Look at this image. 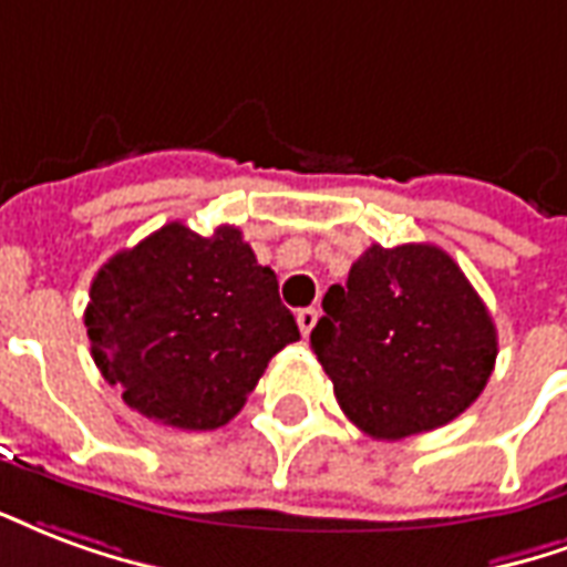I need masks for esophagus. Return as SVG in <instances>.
I'll return each mask as SVG.
<instances>
[{
  "mask_svg": "<svg viewBox=\"0 0 567 567\" xmlns=\"http://www.w3.org/2000/svg\"><path fill=\"white\" fill-rule=\"evenodd\" d=\"M317 317H320V313H317V308H301V311L296 313V323H299V329H301V334H305V338L313 332V326H317Z\"/></svg>",
  "mask_w": 567,
  "mask_h": 567,
  "instance_id": "34e87169",
  "label": "esophagus"
}]
</instances>
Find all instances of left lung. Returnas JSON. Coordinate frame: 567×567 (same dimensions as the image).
I'll list each match as a JSON object with an SVG mask.
<instances>
[{
  "mask_svg": "<svg viewBox=\"0 0 567 567\" xmlns=\"http://www.w3.org/2000/svg\"><path fill=\"white\" fill-rule=\"evenodd\" d=\"M311 347L350 423L378 441L432 432L477 402L498 357L483 299L435 244H371L323 296Z\"/></svg>",
  "mask_w": 567,
  "mask_h": 567,
  "instance_id": "obj_1",
  "label": "left lung"
}]
</instances>
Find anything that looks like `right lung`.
<instances>
[{"instance_id": "obj_1", "label": "right lung", "mask_w": 567, "mask_h": 567, "mask_svg": "<svg viewBox=\"0 0 567 567\" xmlns=\"http://www.w3.org/2000/svg\"><path fill=\"white\" fill-rule=\"evenodd\" d=\"M84 326L123 402L189 432L229 423L268 359L299 341L278 275L238 226L198 235L177 220L99 268Z\"/></svg>"}]
</instances>
